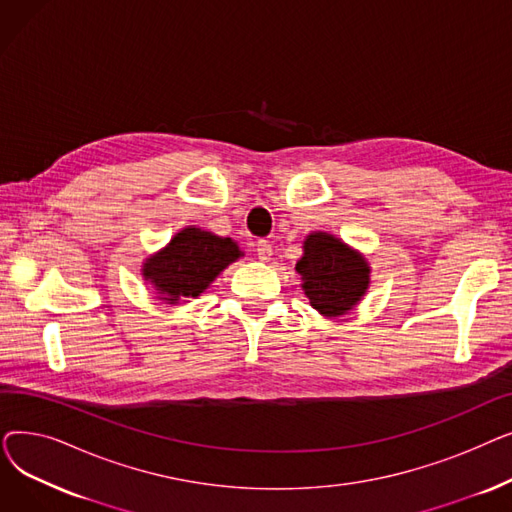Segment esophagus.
<instances>
[{"label":"esophagus","mask_w":512,"mask_h":512,"mask_svg":"<svg viewBox=\"0 0 512 512\" xmlns=\"http://www.w3.org/2000/svg\"><path fill=\"white\" fill-rule=\"evenodd\" d=\"M257 257L259 261H270L272 257V245L267 240H259L257 242Z\"/></svg>","instance_id":"1"}]
</instances>
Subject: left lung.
I'll return each mask as SVG.
<instances>
[{
	"label": "left lung",
	"mask_w": 512,
	"mask_h": 512,
	"mask_svg": "<svg viewBox=\"0 0 512 512\" xmlns=\"http://www.w3.org/2000/svg\"><path fill=\"white\" fill-rule=\"evenodd\" d=\"M303 249L297 272L311 307L326 317L351 311L369 284L367 261L326 232L309 234Z\"/></svg>",
	"instance_id": "1"
}]
</instances>
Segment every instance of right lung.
Returning a JSON list of instances; mask_svg holds the SVG:
<instances>
[{"instance_id":"1","label":"right lung","mask_w":512,"mask_h":512,"mask_svg":"<svg viewBox=\"0 0 512 512\" xmlns=\"http://www.w3.org/2000/svg\"><path fill=\"white\" fill-rule=\"evenodd\" d=\"M238 257L240 251L232 238L184 228L164 251L147 259L143 276L159 290L161 299L176 303L182 297H199Z\"/></svg>"}]
</instances>
